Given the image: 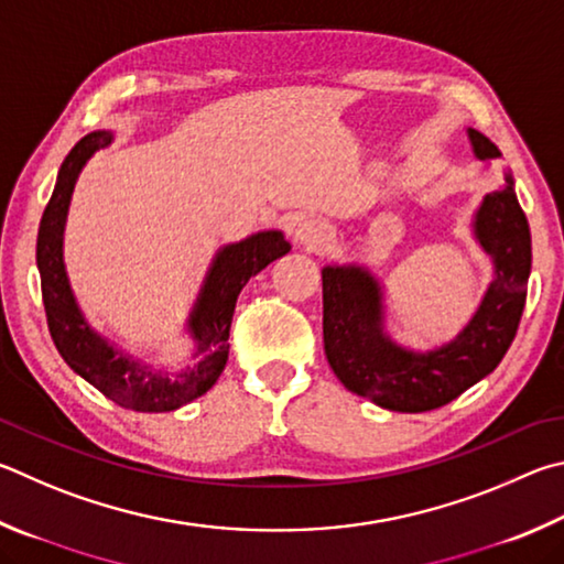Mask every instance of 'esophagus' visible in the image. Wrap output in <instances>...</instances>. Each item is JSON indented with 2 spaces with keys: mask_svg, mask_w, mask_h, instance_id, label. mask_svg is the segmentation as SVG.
Here are the masks:
<instances>
[{
  "mask_svg": "<svg viewBox=\"0 0 564 564\" xmlns=\"http://www.w3.org/2000/svg\"><path fill=\"white\" fill-rule=\"evenodd\" d=\"M295 241L308 251H323L333 241V229L321 219H303L293 231Z\"/></svg>",
  "mask_w": 564,
  "mask_h": 564,
  "instance_id": "34e87169",
  "label": "esophagus"
}]
</instances>
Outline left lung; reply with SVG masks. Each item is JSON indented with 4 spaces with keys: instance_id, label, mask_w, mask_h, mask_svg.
<instances>
[{
    "instance_id": "obj_1",
    "label": "left lung",
    "mask_w": 564,
    "mask_h": 564,
    "mask_svg": "<svg viewBox=\"0 0 564 564\" xmlns=\"http://www.w3.org/2000/svg\"><path fill=\"white\" fill-rule=\"evenodd\" d=\"M468 138L480 160L500 158L484 132L468 130ZM476 237L494 256L496 281L466 330L429 355L406 352L382 335L380 289L370 273L355 265H327L323 271L325 355L350 392L392 412H432L496 370L516 340L532 263L530 227L510 175L506 187L488 194L478 209Z\"/></svg>"
}]
</instances>
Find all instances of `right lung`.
I'll list each match as a JSON object with an SVG mask.
<instances>
[{
	"instance_id": "right-lung-1",
	"label": "right lung",
	"mask_w": 564,
	"mask_h": 564,
	"mask_svg": "<svg viewBox=\"0 0 564 564\" xmlns=\"http://www.w3.org/2000/svg\"><path fill=\"white\" fill-rule=\"evenodd\" d=\"M110 132H90L68 152L61 165L54 194L41 214L36 237V265L41 273V299H44L46 325L56 350L70 370L94 384L112 402L132 412H172L192 399L202 397L219 375L229 357V330L234 308L243 285L251 275L265 269L271 261L291 251V243L281 231H261L239 243L221 249L214 261L209 279L204 283L197 311L189 321V330L197 340L194 360L197 365L180 372H165L152 365H142L118 355L100 340L80 317L74 295L68 291L64 261H61V231L68 209L70 192L80 167L96 150L106 148Z\"/></svg>"
}]
</instances>
